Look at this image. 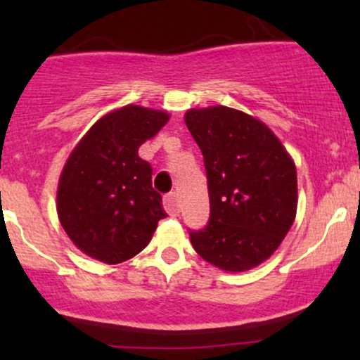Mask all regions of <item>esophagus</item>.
<instances>
[{
	"instance_id": "esophagus-1",
	"label": "esophagus",
	"mask_w": 360,
	"mask_h": 360,
	"mask_svg": "<svg viewBox=\"0 0 360 360\" xmlns=\"http://www.w3.org/2000/svg\"><path fill=\"white\" fill-rule=\"evenodd\" d=\"M164 210L171 214V217H176L179 213V205H177V194L169 193L164 196Z\"/></svg>"
}]
</instances>
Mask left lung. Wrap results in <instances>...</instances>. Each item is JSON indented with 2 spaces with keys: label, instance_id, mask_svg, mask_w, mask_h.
<instances>
[{
  "label": "left lung",
  "instance_id": "1",
  "mask_svg": "<svg viewBox=\"0 0 360 360\" xmlns=\"http://www.w3.org/2000/svg\"><path fill=\"white\" fill-rule=\"evenodd\" d=\"M184 122L203 154L210 194V221L188 230L194 250L223 271H249L295 221V162L269 128L238 110H189Z\"/></svg>",
  "mask_w": 360,
  "mask_h": 360
}]
</instances>
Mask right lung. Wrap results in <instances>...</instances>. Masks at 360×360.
I'll return each instance as SVG.
<instances>
[{
	"mask_svg": "<svg viewBox=\"0 0 360 360\" xmlns=\"http://www.w3.org/2000/svg\"><path fill=\"white\" fill-rule=\"evenodd\" d=\"M166 111L128 105L98 120L65 162L57 214L76 247L105 264L131 259L167 217L139 147L167 123Z\"/></svg>",
	"mask_w": 360,
	"mask_h": 360,
	"instance_id": "1",
	"label": "right lung"
}]
</instances>
